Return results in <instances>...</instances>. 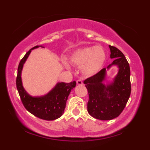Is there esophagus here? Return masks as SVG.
Here are the masks:
<instances>
[{"instance_id":"34e87169","label":"esophagus","mask_w":150,"mask_h":150,"mask_svg":"<svg viewBox=\"0 0 150 150\" xmlns=\"http://www.w3.org/2000/svg\"><path fill=\"white\" fill-rule=\"evenodd\" d=\"M76 83H77V85H83V81H82V80H81V79L77 80V81H76Z\"/></svg>"}]
</instances>
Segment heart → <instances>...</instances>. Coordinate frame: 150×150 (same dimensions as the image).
Masks as SVG:
<instances>
[{
	"label": "heart",
	"instance_id": "1",
	"mask_svg": "<svg viewBox=\"0 0 150 150\" xmlns=\"http://www.w3.org/2000/svg\"><path fill=\"white\" fill-rule=\"evenodd\" d=\"M105 59V52L100 46L78 49L70 57L71 62L76 66H82V72L87 76H91L98 73Z\"/></svg>",
	"mask_w": 150,
	"mask_h": 150
}]
</instances>
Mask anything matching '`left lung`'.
Instances as JSON below:
<instances>
[{"label": "left lung", "mask_w": 150, "mask_h": 150, "mask_svg": "<svg viewBox=\"0 0 150 150\" xmlns=\"http://www.w3.org/2000/svg\"><path fill=\"white\" fill-rule=\"evenodd\" d=\"M112 64L117 65L119 72L110 85L102 83L106 75L104 68L87 78L84 84L89 93L87 110L90 115L100 120H110L122 113L131 93L130 65L124 54L116 47L109 45Z\"/></svg>", "instance_id": "1"}]
</instances>
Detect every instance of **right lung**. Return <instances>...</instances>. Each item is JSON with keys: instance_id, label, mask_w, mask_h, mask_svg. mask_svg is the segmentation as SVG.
<instances>
[{"instance_id": "obj_1", "label": "right lung", "mask_w": 150, "mask_h": 150, "mask_svg": "<svg viewBox=\"0 0 150 150\" xmlns=\"http://www.w3.org/2000/svg\"><path fill=\"white\" fill-rule=\"evenodd\" d=\"M42 46H36L26 53L21 59L18 67L16 87L20 99L26 110L37 117L42 120L52 121L62 115L66 102L71 90L76 87V81L69 83H59L55 87L43 97H31L25 91L22 85L21 71L22 67L31 50ZM44 48V47H42Z\"/></svg>"}]
</instances>
